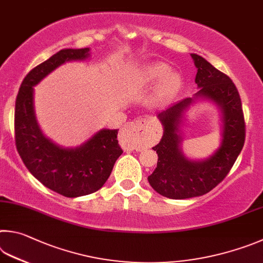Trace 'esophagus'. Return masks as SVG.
<instances>
[{"label": "esophagus", "mask_w": 263, "mask_h": 263, "mask_svg": "<svg viewBox=\"0 0 263 263\" xmlns=\"http://www.w3.org/2000/svg\"><path fill=\"white\" fill-rule=\"evenodd\" d=\"M154 133L144 119L129 122L120 132V137L130 145H145L154 142Z\"/></svg>", "instance_id": "obj_1"}]
</instances>
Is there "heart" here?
I'll return each mask as SVG.
<instances>
[{
	"label": "heart",
	"instance_id": "1",
	"mask_svg": "<svg viewBox=\"0 0 263 263\" xmlns=\"http://www.w3.org/2000/svg\"><path fill=\"white\" fill-rule=\"evenodd\" d=\"M157 83L159 84L154 96V101L157 104L171 100L182 86L181 76L178 72H171L170 66L162 62H150L141 66L133 76L132 86L142 90Z\"/></svg>",
	"mask_w": 263,
	"mask_h": 263
}]
</instances>
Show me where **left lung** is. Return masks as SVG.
I'll return each instance as SVG.
<instances>
[{
	"instance_id": "obj_1",
	"label": "left lung",
	"mask_w": 263,
	"mask_h": 263,
	"mask_svg": "<svg viewBox=\"0 0 263 263\" xmlns=\"http://www.w3.org/2000/svg\"><path fill=\"white\" fill-rule=\"evenodd\" d=\"M197 68L195 83L199 91L157 114L163 124V136L154 146L158 155L157 167L148 177L151 187L173 200L204 195L228 176L245 142V120L239 92L231 78L197 54H191ZM208 100L222 113V141L208 159L194 161L181 151L180 127L190 106Z\"/></svg>"
}]
</instances>
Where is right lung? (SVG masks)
<instances>
[{
    "mask_svg": "<svg viewBox=\"0 0 263 263\" xmlns=\"http://www.w3.org/2000/svg\"><path fill=\"white\" fill-rule=\"evenodd\" d=\"M90 48H64L32 69L23 80L15 105V141L23 163L32 176L66 197L95 193L107 181L122 149L119 129H100L84 143L64 148L44 135L34 112V87L69 61H84Z\"/></svg>",
    "mask_w": 263,
    "mask_h": 263,
    "instance_id": "1",
    "label": "right lung"
}]
</instances>
